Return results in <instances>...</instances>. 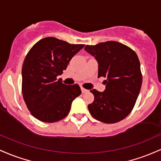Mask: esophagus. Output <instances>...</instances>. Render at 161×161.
<instances>
[{"label":"esophagus","instance_id":"1","mask_svg":"<svg viewBox=\"0 0 161 161\" xmlns=\"http://www.w3.org/2000/svg\"><path fill=\"white\" fill-rule=\"evenodd\" d=\"M80 89H81V91H82V93H86V92H87V91H88L87 90L84 89V87H82V86H81V87H80Z\"/></svg>","mask_w":161,"mask_h":161}]
</instances>
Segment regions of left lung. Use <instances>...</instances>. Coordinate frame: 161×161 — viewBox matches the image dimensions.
Returning a JSON list of instances; mask_svg holds the SVG:
<instances>
[{"label": "left lung", "mask_w": 161, "mask_h": 161, "mask_svg": "<svg viewBox=\"0 0 161 161\" xmlns=\"http://www.w3.org/2000/svg\"><path fill=\"white\" fill-rule=\"evenodd\" d=\"M84 50L98 62V77H104L103 92L90 90L94 100L88 105L93 118L115 123L131 112L142 84L140 61L129 47L115 41L86 46Z\"/></svg>", "instance_id": "left-lung-1"}]
</instances>
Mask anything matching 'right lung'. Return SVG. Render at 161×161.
Segmentation results:
<instances>
[{"label":"right lung","instance_id":"1","mask_svg":"<svg viewBox=\"0 0 161 161\" xmlns=\"http://www.w3.org/2000/svg\"><path fill=\"white\" fill-rule=\"evenodd\" d=\"M84 46L46 37L28 52L22 68L23 97L37 119L55 122L68 115L73 100L80 95V88L78 84H63L57 77Z\"/></svg>","mask_w":161,"mask_h":161}]
</instances>
